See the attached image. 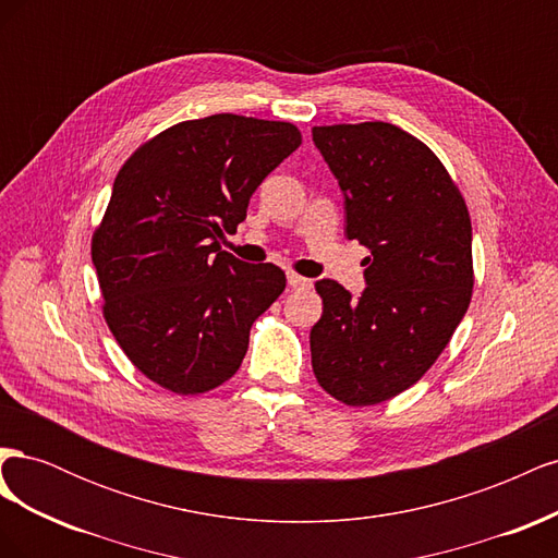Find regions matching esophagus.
<instances>
[{
	"label": "esophagus",
	"mask_w": 558,
	"mask_h": 558,
	"mask_svg": "<svg viewBox=\"0 0 558 558\" xmlns=\"http://www.w3.org/2000/svg\"><path fill=\"white\" fill-rule=\"evenodd\" d=\"M289 286H291V289H298V291L312 289V279L300 277V275H295V272H289Z\"/></svg>",
	"instance_id": "esophagus-1"
}]
</instances>
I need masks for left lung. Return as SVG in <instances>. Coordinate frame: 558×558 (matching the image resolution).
I'll return each instance as SVG.
<instances>
[{"label": "left lung", "mask_w": 558, "mask_h": 558, "mask_svg": "<svg viewBox=\"0 0 558 558\" xmlns=\"http://www.w3.org/2000/svg\"><path fill=\"white\" fill-rule=\"evenodd\" d=\"M320 156L344 193L347 238L369 248L365 291L316 281L310 332L316 381L367 408L416 384L449 344L472 298L465 199L433 150L391 123L320 125Z\"/></svg>", "instance_id": "1"}]
</instances>
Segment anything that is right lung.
<instances>
[{
    "label": "right lung",
    "mask_w": 558,
    "mask_h": 558,
    "mask_svg": "<svg viewBox=\"0 0 558 558\" xmlns=\"http://www.w3.org/2000/svg\"><path fill=\"white\" fill-rule=\"evenodd\" d=\"M300 144L293 123L216 113L167 128L118 172L90 248L102 312L132 365L167 391L228 381L253 320L283 293L277 265L242 263L218 240Z\"/></svg>",
    "instance_id": "1"
}]
</instances>
